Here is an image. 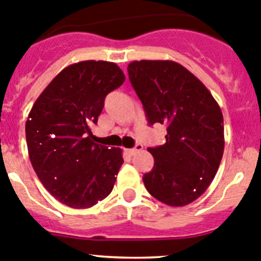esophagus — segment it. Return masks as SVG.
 Segmentation results:
<instances>
[{
    "mask_svg": "<svg viewBox=\"0 0 261 261\" xmlns=\"http://www.w3.org/2000/svg\"><path fill=\"white\" fill-rule=\"evenodd\" d=\"M142 148H143V146H142V145H140V143H138V145H136L135 147H133V148H128V150H125V152L128 153V155L132 156V155H135V153H137L138 151L142 150Z\"/></svg>",
    "mask_w": 261,
    "mask_h": 261,
    "instance_id": "1",
    "label": "esophagus"
}]
</instances>
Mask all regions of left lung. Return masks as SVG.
<instances>
[{"mask_svg":"<svg viewBox=\"0 0 261 261\" xmlns=\"http://www.w3.org/2000/svg\"><path fill=\"white\" fill-rule=\"evenodd\" d=\"M128 74L148 124L166 125V142L148 148L155 163L143 183L169 206L188 205L207 190L222 161V110L202 82L175 61H132Z\"/></svg>","mask_w":261,"mask_h":261,"instance_id":"8db88e82","label":"left lung"}]
</instances>
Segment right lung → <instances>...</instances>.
Here are the masks:
<instances>
[{"instance_id": "right-lung-1", "label": "right lung", "mask_w": 261, "mask_h": 261, "mask_svg": "<svg viewBox=\"0 0 261 261\" xmlns=\"http://www.w3.org/2000/svg\"><path fill=\"white\" fill-rule=\"evenodd\" d=\"M125 81L115 63L87 60L60 71L34 102L25 123L37 177L58 201L87 209L110 195L123 164L120 148L92 141L109 92Z\"/></svg>"}]
</instances>
